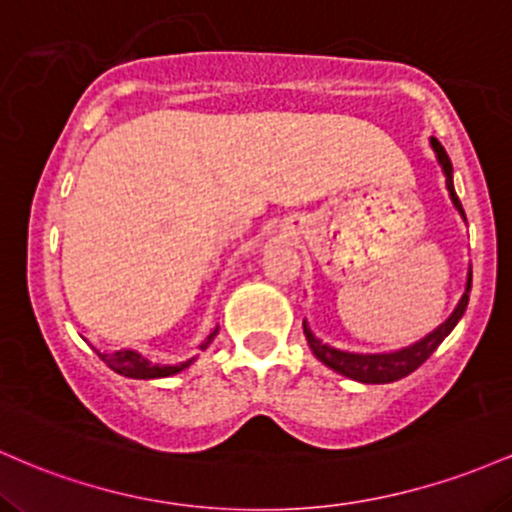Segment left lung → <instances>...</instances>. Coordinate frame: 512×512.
<instances>
[{"instance_id": "1", "label": "left lung", "mask_w": 512, "mask_h": 512, "mask_svg": "<svg viewBox=\"0 0 512 512\" xmlns=\"http://www.w3.org/2000/svg\"><path fill=\"white\" fill-rule=\"evenodd\" d=\"M430 145H433L435 154H438V162H440L442 171H445V176H447V191H450L452 203H455V208L462 212V217H464L462 203H459L455 186H452V162H450V157H447L445 147H442L440 142L435 140V137L430 140ZM469 290H472V271H469V278H467V292L462 295V300H459L457 309L452 312V317L447 319L445 324H440L433 333H428L426 338H421L418 343H413V346H409V348L394 350V353L363 355V353H346V350H336V348L326 346V343H321L319 338L314 336L312 331H309L307 321L302 324L304 326V336H307V343H309V348L314 350V355H317V358L326 367H331V370L341 372V375L350 377V380H358V382H365V384H387V382L401 380V377L411 375L416 367H421L430 358V355H433V350L438 348L442 341H445L447 333L455 329L457 321L462 319L464 309H467V304H469Z\"/></svg>"}]
</instances>
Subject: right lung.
Listing matches in <instances>:
<instances>
[{
	"mask_svg": "<svg viewBox=\"0 0 512 512\" xmlns=\"http://www.w3.org/2000/svg\"><path fill=\"white\" fill-rule=\"evenodd\" d=\"M215 336H217V329L212 331L203 343H200V348H208L210 343H212V338H215ZM99 358L108 367H111V370H116L118 375L132 377V380H154V377H169V375H176V372L186 370V367L193 363V360H186V363H179V365H152V363H149V360L142 358L140 353H135V350H116V353H99Z\"/></svg>",
	"mask_w": 512,
	"mask_h": 512,
	"instance_id": "1",
	"label": "right lung"
}]
</instances>
